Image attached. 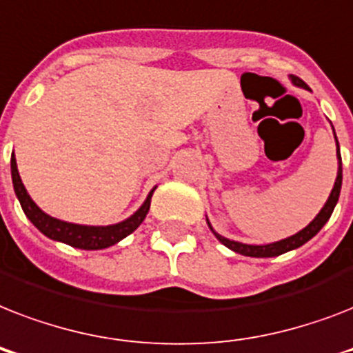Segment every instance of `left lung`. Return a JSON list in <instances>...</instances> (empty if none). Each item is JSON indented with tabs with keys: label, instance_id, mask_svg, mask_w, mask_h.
Listing matches in <instances>:
<instances>
[{
	"label": "left lung",
	"instance_id": "1",
	"mask_svg": "<svg viewBox=\"0 0 353 353\" xmlns=\"http://www.w3.org/2000/svg\"><path fill=\"white\" fill-rule=\"evenodd\" d=\"M291 80H293L296 85L306 88V82L299 79V77H291ZM337 150H339V144H337ZM341 183H343V163H341V154H339V172H337V179H335L334 190H332V194H330L326 205H324L323 210L317 214V218H315V220L306 227V229H302L301 232H296V234L290 236V238H285V240L274 241V243H269V245H247V243H240V241L227 240V238H223V236H220L214 231L212 232H214L216 238H218L223 245L232 249L234 252H240V254H243V256L268 258V256H279V254H284V252L291 251V249H296V247L304 245L307 240H312L313 236L323 229L324 223L330 220V216H332V212H334L335 205H337V199H339V194H341ZM210 229H212V227H210Z\"/></svg>",
	"mask_w": 353,
	"mask_h": 353
}]
</instances>
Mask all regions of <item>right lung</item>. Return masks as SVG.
Listing matches in <instances>:
<instances>
[{"instance_id":"1","label":"right lung","mask_w":353,"mask_h":353,"mask_svg":"<svg viewBox=\"0 0 353 353\" xmlns=\"http://www.w3.org/2000/svg\"><path fill=\"white\" fill-rule=\"evenodd\" d=\"M10 170H12V183L14 192L18 196L19 205L23 209L25 216L29 218L38 231H41L46 236L52 238V240L63 241L71 247H79V249H104V247L115 245L122 238H126L128 234H132L137 229L143 220L146 218L150 210V199L154 190L148 194V198L143 203V207L126 221H121L117 225L108 227H88V225H77V223H68V221L57 220L47 216L43 210L38 209V205L30 199V196L25 190L23 183L19 179L18 166H16V157H10Z\"/></svg>"}]
</instances>
